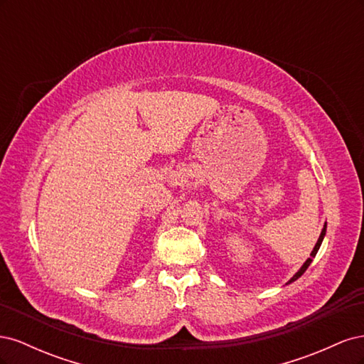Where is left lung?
<instances>
[{
  "mask_svg": "<svg viewBox=\"0 0 364 364\" xmlns=\"http://www.w3.org/2000/svg\"><path fill=\"white\" fill-rule=\"evenodd\" d=\"M325 234H326V223H325V226H323V229H322V232H321V237H318V240H317V243H316V246H314V249H313V252H311V255H310V258H308L305 262H304V266L297 270V273L294 274V277L289 281V284L290 282H293V281H296L297 278H301L302 274H304V272L308 269V266H310L311 264V261H313V258L316 257V253H317V250H318V247H321V245H322V241H323V237H325Z\"/></svg>",
  "mask_w": 364,
  "mask_h": 364,
  "instance_id": "8db88e82",
  "label": "left lung"
}]
</instances>
